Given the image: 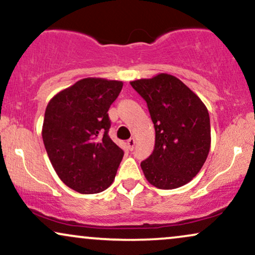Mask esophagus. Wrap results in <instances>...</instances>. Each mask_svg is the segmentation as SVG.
Segmentation results:
<instances>
[{"instance_id":"esophagus-1","label":"esophagus","mask_w":255,"mask_h":255,"mask_svg":"<svg viewBox=\"0 0 255 255\" xmlns=\"http://www.w3.org/2000/svg\"><path fill=\"white\" fill-rule=\"evenodd\" d=\"M135 142H136V141H135V139H134V137H130V139L127 141V145H128V147H129L130 151H133V149H134V146H135Z\"/></svg>"}]
</instances>
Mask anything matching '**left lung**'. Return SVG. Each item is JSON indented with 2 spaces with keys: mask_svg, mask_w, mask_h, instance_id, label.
I'll list each match as a JSON object with an SVG mask.
<instances>
[{
  "mask_svg": "<svg viewBox=\"0 0 255 255\" xmlns=\"http://www.w3.org/2000/svg\"><path fill=\"white\" fill-rule=\"evenodd\" d=\"M146 101L155 129L153 153L141 162L149 184L171 190L201 171L210 149L207 107L184 83L167 73L130 82Z\"/></svg>",
  "mask_w": 255,
  "mask_h": 255,
  "instance_id": "8db88e82",
  "label": "left lung"
}]
</instances>
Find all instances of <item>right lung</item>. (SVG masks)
Masks as SVG:
<instances>
[{"label": "right lung", "instance_id": "right-lung-1", "mask_svg": "<svg viewBox=\"0 0 255 255\" xmlns=\"http://www.w3.org/2000/svg\"><path fill=\"white\" fill-rule=\"evenodd\" d=\"M124 83L83 78L46 107L42 141L58 177L79 194H98L114 182L122 151L110 139L108 110Z\"/></svg>", "mask_w": 255, "mask_h": 255}]
</instances>
